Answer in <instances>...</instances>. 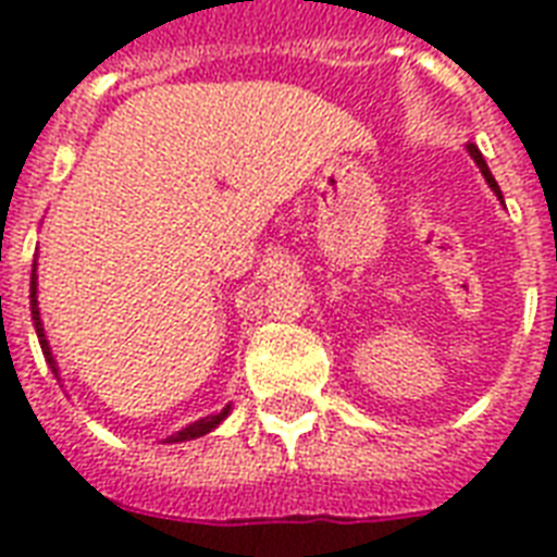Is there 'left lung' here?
<instances>
[{
  "mask_svg": "<svg viewBox=\"0 0 557 557\" xmlns=\"http://www.w3.org/2000/svg\"><path fill=\"white\" fill-rule=\"evenodd\" d=\"M469 154H471V158H474V163H478V166H480V172H483V177H486V181H488V186H492V189H495V193L500 195V186H497V181H495V177H492V172H488L486 160H483V154H480L478 146L469 144ZM500 201H504V195H500Z\"/></svg>",
  "mask_w": 557,
  "mask_h": 557,
  "instance_id": "1",
  "label": "left lung"
}]
</instances>
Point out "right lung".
Wrapping results in <instances>:
<instances>
[{"label": "right lung", "instance_id": "1", "mask_svg": "<svg viewBox=\"0 0 557 557\" xmlns=\"http://www.w3.org/2000/svg\"><path fill=\"white\" fill-rule=\"evenodd\" d=\"M34 273H37V264H34ZM30 313H34V324H37V336H39V345H42V354H46L48 364H51V371H57V364H53V356L51 350H48V342H46V333H42V324H39V307H37V275H30ZM226 411L230 408H224L221 413H215V417H203V420L193 422L189 429L177 431V434H172L169 437V443H184V440H195V437H203L207 431H212L218 425V422L224 420Z\"/></svg>", "mask_w": 557, "mask_h": 557}]
</instances>
